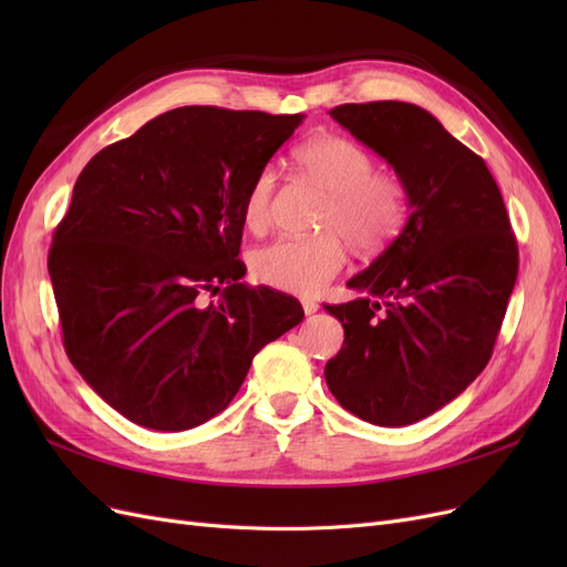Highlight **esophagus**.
<instances>
[{"instance_id": "obj_1", "label": "esophagus", "mask_w": 567, "mask_h": 567, "mask_svg": "<svg viewBox=\"0 0 567 567\" xmlns=\"http://www.w3.org/2000/svg\"><path fill=\"white\" fill-rule=\"evenodd\" d=\"M302 310L305 315H315L319 310V305L315 300H302Z\"/></svg>"}]
</instances>
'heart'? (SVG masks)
Here are the masks:
<instances>
[{
    "instance_id": "1",
    "label": "heart",
    "mask_w": 567,
    "mask_h": 567,
    "mask_svg": "<svg viewBox=\"0 0 567 567\" xmlns=\"http://www.w3.org/2000/svg\"><path fill=\"white\" fill-rule=\"evenodd\" d=\"M293 158L305 175L319 182L329 200L319 215L317 236H281L250 257L252 277L288 293H317L348 262L350 241L359 252L375 255L398 238L409 217V192L400 177L379 173L371 153L348 136L315 134ZM277 173L260 169L241 205L246 229L260 234L271 221Z\"/></svg>"
}]
</instances>
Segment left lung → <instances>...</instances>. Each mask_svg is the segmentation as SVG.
Wrapping results in <instances>:
<instances>
[{
  "label": "left lung",
  "instance_id": "left-lung-1",
  "mask_svg": "<svg viewBox=\"0 0 567 567\" xmlns=\"http://www.w3.org/2000/svg\"><path fill=\"white\" fill-rule=\"evenodd\" d=\"M409 192L402 234L326 305L342 329L326 385L342 409L398 427L435 414L489 362L518 277V244L485 161L404 101L329 111Z\"/></svg>",
  "mask_w": 567,
  "mask_h": 567
}]
</instances>
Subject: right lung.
Instances as JSON below:
<instances>
[{"label":"right lung","instance_id":"1","mask_svg":"<svg viewBox=\"0 0 567 567\" xmlns=\"http://www.w3.org/2000/svg\"><path fill=\"white\" fill-rule=\"evenodd\" d=\"M302 117L184 106L80 173L47 262L63 348L132 423L175 433L210 421L252 357L302 321L293 296L244 284L238 260L248 186Z\"/></svg>","mask_w":567,"mask_h":567}]
</instances>
